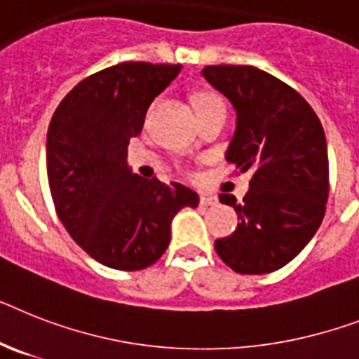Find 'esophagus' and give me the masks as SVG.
I'll list each match as a JSON object with an SVG mask.
<instances>
[{
  "mask_svg": "<svg viewBox=\"0 0 359 359\" xmlns=\"http://www.w3.org/2000/svg\"><path fill=\"white\" fill-rule=\"evenodd\" d=\"M216 203H218V198L216 196H211V194H201L200 196V205L211 207V205H216Z\"/></svg>",
  "mask_w": 359,
  "mask_h": 359,
  "instance_id": "obj_1",
  "label": "esophagus"
}]
</instances>
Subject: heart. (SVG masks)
I'll return each mask as SVG.
<instances>
[{"label":"heart","instance_id":"1","mask_svg":"<svg viewBox=\"0 0 359 359\" xmlns=\"http://www.w3.org/2000/svg\"><path fill=\"white\" fill-rule=\"evenodd\" d=\"M207 99H212V97H201V99L198 100V102H203V100H207Z\"/></svg>","mask_w":359,"mask_h":359}]
</instances>
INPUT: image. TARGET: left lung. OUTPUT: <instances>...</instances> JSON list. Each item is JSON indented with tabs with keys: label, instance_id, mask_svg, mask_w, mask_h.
<instances>
[{
	"label": "left lung",
	"instance_id": "obj_1",
	"mask_svg": "<svg viewBox=\"0 0 359 359\" xmlns=\"http://www.w3.org/2000/svg\"><path fill=\"white\" fill-rule=\"evenodd\" d=\"M201 76L235 108L236 128L226 159L251 170L242 203L220 201L238 215V227L215 242L236 273L283 268L319 229L328 198V152L321 121L297 91L253 66H207Z\"/></svg>",
	"mask_w": 359,
	"mask_h": 359
}]
</instances>
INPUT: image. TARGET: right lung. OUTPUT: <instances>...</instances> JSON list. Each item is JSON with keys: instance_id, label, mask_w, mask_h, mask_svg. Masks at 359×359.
<instances>
[{"instance_id": "1", "label": "right lung", "mask_w": 359, "mask_h": 359, "mask_svg": "<svg viewBox=\"0 0 359 359\" xmlns=\"http://www.w3.org/2000/svg\"><path fill=\"white\" fill-rule=\"evenodd\" d=\"M176 64L123 62L84 79L62 100L47 132V180L55 209L97 262L135 271L170 242V224L198 194L182 183L144 180L128 165L130 139L148 106L180 75Z\"/></svg>"}]
</instances>
